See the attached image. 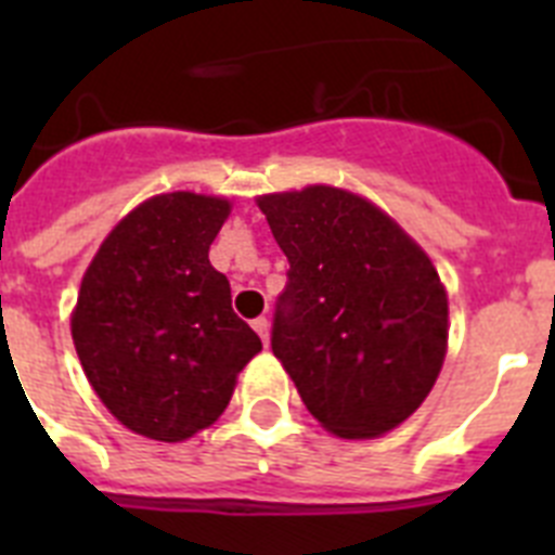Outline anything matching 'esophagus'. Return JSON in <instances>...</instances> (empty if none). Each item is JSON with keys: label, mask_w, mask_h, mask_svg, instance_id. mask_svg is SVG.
<instances>
[{"label": "esophagus", "mask_w": 555, "mask_h": 555, "mask_svg": "<svg viewBox=\"0 0 555 555\" xmlns=\"http://www.w3.org/2000/svg\"><path fill=\"white\" fill-rule=\"evenodd\" d=\"M253 327H255V333L261 336L263 345L269 347V320L267 317H258V320H253Z\"/></svg>", "instance_id": "obj_1"}]
</instances>
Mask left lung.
Returning a JSON list of instances; mask_svg holds the SVG:
<instances>
[{"label": "left lung", "mask_w": 555, "mask_h": 555, "mask_svg": "<svg viewBox=\"0 0 555 555\" xmlns=\"http://www.w3.org/2000/svg\"><path fill=\"white\" fill-rule=\"evenodd\" d=\"M255 205L292 267L272 352L306 409L341 439L403 425L448 356V288L430 255L356 191L313 183Z\"/></svg>", "instance_id": "1"}]
</instances>
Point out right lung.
I'll list each match as a JSON object with an SVG mask.
<instances>
[{
	"mask_svg": "<svg viewBox=\"0 0 555 555\" xmlns=\"http://www.w3.org/2000/svg\"><path fill=\"white\" fill-rule=\"evenodd\" d=\"M230 210L217 194H155L116 222L82 274L72 311L82 372L125 428L155 442L217 423L261 352L208 261Z\"/></svg>",
	"mask_w": 555,
	"mask_h": 555,
	"instance_id": "right-lung-1",
	"label": "right lung"
}]
</instances>
